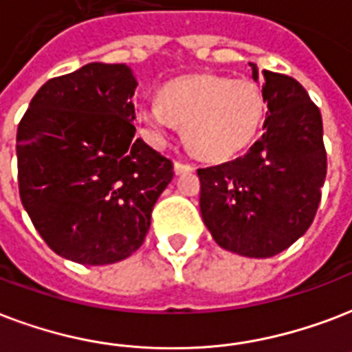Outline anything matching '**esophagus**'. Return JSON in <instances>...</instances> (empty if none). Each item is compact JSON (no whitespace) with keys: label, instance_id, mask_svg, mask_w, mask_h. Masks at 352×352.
<instances>
[{"label":"esophagus","instance_id":"obj_1","mask_svg":"<svg viewBox=\"0 0 352 352\" xmlns=\"http://www.w3.org/2000/svg\"><path fill=\"white\" fill-rule=\"evenodd\" d=\"M195 168L190 162H182V160H177L175 162V173L181 175V173H188V171H194Z\"/></svg>","mask_w":352,"mask_h":352}]
</instances>
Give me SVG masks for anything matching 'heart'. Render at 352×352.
<instances>
[{
	"label": "heart",
	"mask_w": 352,
	"mask_h": 352,
	"mask_svg": "<svg viewBox=\"0 0 352 352\" xmlns=\"http://www.w3.org/2000/svg\"><path fill=\"white\" fill-rule=\"evenodd\" d=\"M265 116L262 88L251 79L190 75L158 90V103L144 104L138 120L153 142L171 122L182 125L190 151L208 160L229 158L254 140Z\"/></svg>",
	"instance_id": "obj_1"
}]
</instances>
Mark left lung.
Masks as SVG:
<instances>
[{
    "mask_svg": "<svg viewBox=\"0 0 352 352\" xmlns=\"http://www.w3.org/2000/svg\"><path fill=\"white\" fill-rule=\"evenodd\" d=\"M262 75L264 134L243 157L197 170L201 216L216 243L254 258L275 256L307 232L327 177L318 104L294 77Z\"/></svg>",
    "mask_w": 352,
    "mask_h": 352,
    "instance_id": "left-lung-1",
    "label": "left lung"
}]
</instances>
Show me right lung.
<instances>
[{"mask_svg": "<svg viewBox=\"0 0 352 352\" xmlns=\"http://www.w3.org/2000/svg\"><path fill=\"white\" fill-rule=\"evenodd\" d=\"M134 88L125 64L90 63L44 82L18 125L21 205L51 251L79 264L131 256L173 179L171 158L134 138Z\"/></svg>", "mask_w": 352, "mask_h": 352, "instance_id": "1", "label": "right lung"}]
</instances>
